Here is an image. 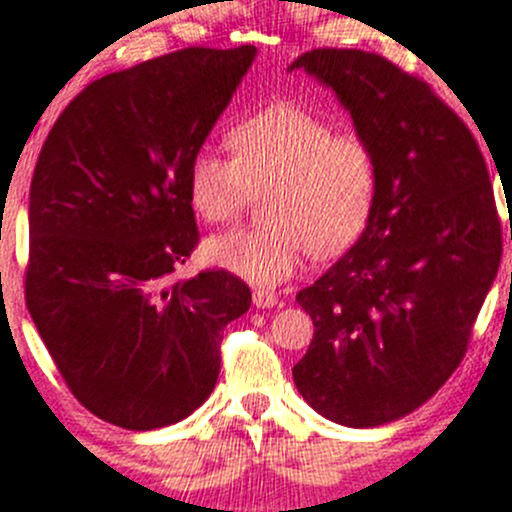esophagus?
I'll return each mask as SVG.
<instances>
[{
	"label": "esophagus",
	"mask_w": 512,
	"mask_h": 512,
	"mask_svg": "<svg viewBox=\"0 0 512 512\" xmlns=\"http://www.w3.org/2000/svg\"><path fill=\"white\" fill-rule=\"evenodd\" d=\"M252 302H255V307H260V310H270V307L277 305V295L270 290H255L252 292Z\"/></svg>",
	"instance_id": "obj_1"
}]
</instances>
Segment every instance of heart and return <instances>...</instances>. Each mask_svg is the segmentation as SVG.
Segmentation results:
<instances>
[{"label": "heart", "mask_w": 512, "mask_h": 512, "mask_svg": "<svg viewBox=\"0 0 512 512\" xmlns=\"http://www.w3.org/2000/svg\"><path fill=\"white\" fill-rule=\"evenodd\" d=\"M235 157L202 147L187 167V192L207 222H230L265 192V227L210 237V265L257 287L290 280L307 252L332 257L365 230L380 170L357 135H335L320 114L292 102L270 104L230 132Z\"/></svg>", "instance_id": "obj_1"}]
</instances>
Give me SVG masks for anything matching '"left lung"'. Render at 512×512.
<instances>
[{
    "label": "left lung",
    "mask_w": 512,
    "mask_h": 512,
    "mask_svg": "<svg viewBox=\"0 0 512 512\" xmlns=\"http://www.w3.org/2000/svg\"><path fill=\"white\" fill-rule=\"evenodd\" d=\"M292 69L335 92L380 170L362 235L297 292L315 335L292 377L322 418L377 428L428 403L468 350L503 252L493 185L463 119L380 54L312 49Z\"/></svg>",
    "instance_id": "8db88e82"
}]
</instances>
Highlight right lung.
Instances as JSON below:
<instances>
[{"label": "right lung", "mask_w": 512, "mask_h": 512, "mask_svg": "<svg viewBox=\"0 0 512 512\" xmlns=\"http://www.w3.org/2000/svg\"><path fill=\"white\" fill-rule=\"evenodd\" d=\"M255 47H190L89 84L59 114L29 190L27 307L74 398L155 430L210 398L227 322L250 287L172 280L197 245L187 167Z\"/></svg>", "instance_id": "obj_1"}]
</instances>
